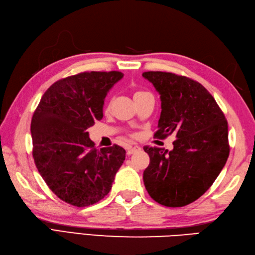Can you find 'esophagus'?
<instances>
[{
	"mask_svg": "<svg viewBox=\"0 0 255 255\" xmlns=\"http://www.w3.org/2000/svg\"><path fill=\"white\" fill-rule=\"evenodd\" d=\"M140 150H141V148L139 147V146H128L127 147V153L128 154H132V153L138 152V151H140Z\"/></svg>",
	"mask_w": 255,
	"mask_h": 255,
	"instance_id": "esophagus-1",
	"label": "esophagus"
}]
</instances>
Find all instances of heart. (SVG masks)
I'll return each mask as SVG.
<instances>
[{"instance_id": "heart-1", "label": "heart", "mask_w": 255, "mask_h": 255, "mask_svg": "<svg viewBox=\"0 0 255 255\" xmlns=\"http://www.w3.org/2000/svg\"><path fill=\"white\" fill-rule=\"evenodd\" d=\"M142 94H144V92H140V91H138V92H136L133 94V98L134 97H137V96H140V95H142Z\"/></svg>"}]
</instances>
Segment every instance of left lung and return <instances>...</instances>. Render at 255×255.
<instances>
[{
  "instance_id": "1",
  "label": "left lung",
  "mask_w": 255,
  "mask_h": 255,
  "mask_svg": "<svg viewBox=\"0 0 255 255\" xmlns=\"http://www.w3.org/2000/svg\"><path fill=\"white\" fill-rule=\"evenodd\" d=\"M142 76L160 95L154 137H177L170 151L143 147L150 158L143 171L144 187L162 206H187L212 186L228 160V122L200 83L164 72H146Z\"/></svg>"
}]
</instances>
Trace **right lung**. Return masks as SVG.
<instances>
[{"label": "right lung", "instance_id": "obj_1", "mask_svg": "<svg viewBox=\"0 0 255 255\" xmlns=\"http://www.w3.org/2000/svg\"><path fill=\"white\" fill-rule=\"evenodd\" d=\"M121 72H91L59 79L35 111L31 133L33 158L48 188L75 207H88L111 191L126 150L121 146L95 148L87 129L103 118L109 89Z\"/></svg>", "mask_w": 255, "mask_h": 255}]
</instances>
